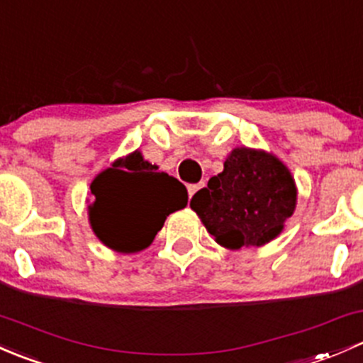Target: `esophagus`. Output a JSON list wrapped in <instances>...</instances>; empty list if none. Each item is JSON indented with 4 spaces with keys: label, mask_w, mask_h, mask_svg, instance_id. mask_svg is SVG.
Listing matches in <instances>:
<instances>
[{
    "label": "esophagus",
    "mask_w": 363,
    "mask_h": 363,
    "mask_svg": "<svg viewBox=\"0 0 363 363\" xmlns=\"http://www.w3.org/2000/svg\"><path fill=\"white\" fill-rule=\"evenodd\" d=\"M200 188H203V184L200 182V184H189L188 186V193H189V199H193V195H195L196 191H199Z\"/></svg>",
    "instance_id": "1"
}]
</instances>
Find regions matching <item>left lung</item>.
I'll return each mask as SVG.
<instances>
[{"instance_id":"1","label":"left lung","mask_w":363,"mask_h":363,"mask_svg":"<svg viewBox=\"0 0 363 363\" xmlns=\"http://www.w3.org/2000/svg\"><path fill=\"white\" fill-rule=\"evenodd\" d=\"M295 202L294 177L276 156L237 147L189 205L221 246L240 250L276 239Z\"/></svg>"}]
</instances>
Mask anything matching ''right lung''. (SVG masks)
Wrapping results in <instances>:
<instances>
[{"label": "right lung", "mask_w": 363, "mask_h": 363, "mask_svg": "<svg viewBox=\"0 0 363 363\" xmlns=\"http://www.w3.org/2000/svg\"><path fill=\"white\" fill-rule=\"evenodd\" d=\"M89 221L113 251L137 252L155 240L164 219L188 203V189L142 158L138 151L117 160L91 184Z\"/></svg>", "instance_id": "obj_1"}]
</instances>
